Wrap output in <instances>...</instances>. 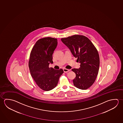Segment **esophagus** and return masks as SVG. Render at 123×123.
<instances>
[{"label": "esophagus", "mask_w": 123, "mask_h": 123, "mask_svg": "<svg viewBox=\"0 0 123 123\" xmlns=\"http://www.w3.org/2000/svg\"><path fill=\"white\" fill-rule=\"evenodd\" d=\"M63 71H64V73H67V72L69 71V69H63Z\"/></svg>", "instance_id": "obj_1"}]
</instances>
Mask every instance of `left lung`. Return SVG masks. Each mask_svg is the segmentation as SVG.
Listing matches in <instances>:
<instances>
[{
    "label": "left lung",
    "mask_w": 123,
    "mask_h": 123,
    "mask_svg": "<svg viewBox=\"0 0 123 123\" xmlns=\"http://www.w3.org/2000/svg\"><path fill=\"white\" fill-rule=\"evenodd\" d=\"M61 40L80 63L79 69H72L76 75L73 80L74 85L82 90L88 89L94 83L98 73L100 60L96 48L88 37L83 35H74Z\"/></svg>",
    "instance_id": "1"
}]
</instances>
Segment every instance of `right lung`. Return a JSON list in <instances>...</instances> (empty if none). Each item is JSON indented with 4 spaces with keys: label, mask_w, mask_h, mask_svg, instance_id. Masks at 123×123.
<instances>
[{
    "label": "right lung",
    "mask_w": 123,
    "mask_h": 123,
    "mask_svg": "<svg viewBox=\"0 0 123 123\" xmlns=\"http://www.w3.org/2000/svg\"><path fill=\"white\" fill-rule=\"evenodd\" d=\"M57 45L56 38L44 37L36 42L31 52L28 63L31 74L39 88L46 91L56 87L63 73L62 69L49 67L50 63H53L52 56Z\"/></svg>",
    "instance_id": "obj_1"
}]
</instances>
